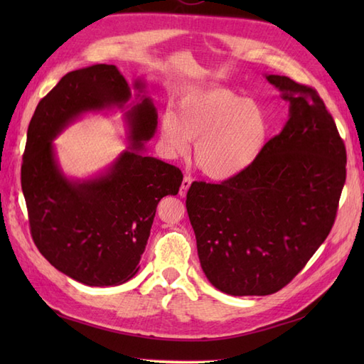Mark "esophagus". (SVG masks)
<instances>
[{
  "mask_svg": "<svg viewBox=\"0 0 364 364\" xmlns=\"http://www.w3.org/2000/svg\"><path fill=\"white\" fill-rule=\"evenodd\" d=\"M191 183H192V178L191 176H184L183 178V183H181V188H180V196L181 197H186Z\"/></svg>",
  "mask_w": 364,
  "mask_h": 364,
  "instance_id": "34e87169",
  "label": "esophagus"
}]
</instances>
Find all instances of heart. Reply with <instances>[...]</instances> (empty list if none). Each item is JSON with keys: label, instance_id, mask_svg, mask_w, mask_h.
<instances>
[{"label": "heart", "instance_id": "1", "mask_svg": "<svg viewBox=\"0 0 364 364\" xmlns=\"http://www.w3.org/2000/svg\"><path fill=\"white\" fill-rule=\"evenodd\" d=\"M269 120L264 109L225 87L188 92L159 120V144L167 156L188 154L211 180L225 181L250 168L264 149Z\"/></svg>", "mask_w": 364, "mask_h": 364}]
</instances>
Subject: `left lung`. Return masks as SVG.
Masks as SVG:
<instances>
[{
  "label": "left lung",
  "mask_w": 364,
  "mask_h": 364,
  "mask_svg": "<svg viewBox=\"0 0 364 364\" xmlns=\"http://www.w3.org/2000/svg\"><path fill=\"white\" fill-rule=\"evenodd\" d=\"M289 103L288 122L245 172L192 183L186 208L208 280L230 296H269L296 277L336 218L346 146L311 87L264 75Z\"/></svg>",
  "instance_id": "8db88e82"
}]
</instances>
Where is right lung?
I'll return each instance as SVG.
<instances>
[{"label":"right lung","instance_id":"1","mask_svg":"<svg viewBox=\"0 0 364 364\" xmlns=\"http://www.w3.org/2000/svg\"><path fill=\"white\" fill-rule=\"evenodd\" d=\"M145 89L142 78L129 86L115 65L84 67L63 76L29 123L21 189L31 235L51 266L82 284L103 288L131 280L159 200L181 186L180 168L144 154L158 127ZM112 109L124 111L129 149L97 176H65L53 139L82 114Z\"/></svg>","mask_w":364,"mask_h":364}]
</instances>
